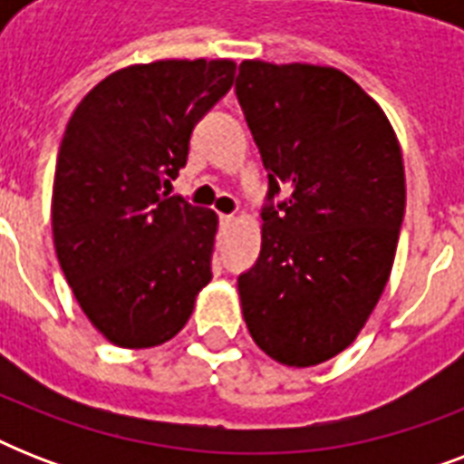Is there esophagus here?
Returning <instances> with one entry per match:
<instances>
[{
	"instance_id": "34e87169",
	"label": "esophagus",
	"mask_w": 464,
	"mask_h": 464,
	"mask_svg": "<svg viewBox=\"0 0 464 464\" xmlns=\"http://www.w3.org/2000/svg\"><path fill=\"white\" fill-rule=\"evenodd\" d=\"M218 221H221V226H231L233 221H236V217H233V214H221V217H218Z\"/></svg>"
}]
</instances>
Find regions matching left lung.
Here are the masks:
<instances>
[{
  "label": "left lung",
  "mask_w": 464,
  "mask_h": 464,
  "mask_svg": "<svg viewBox=\"0 0 464 464\" xmlns=\"http://www.w3.org/2000/svg\"><path fill=\"white\" fill-rule=\"evenodd\" d=\"M236 96L269 178L260 257L238 276L255 344L317 366L352 344L390 279L404 166L381 105L334 67L246 60ZM286 187L290 197L271 199Z\"/></svg>",
  "instance_id": "obj_1"
}]
</instances>
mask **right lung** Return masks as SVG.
<instances>
[{
	"mask_svg": "<svg viewBox=\"0 0 464 464\" xmlns=\"http://www.w3.org/2000/svg\"><path fill=\"white\" fill-rule=\"evenodd\" d=\"M233 76L231 60L132 64L105 76L69 118L54 168V250L74 298L112 344L173 339L211 282L217 214L163 188Z\"/></svg>",
	"mask_w": 464,
	"mask_h": 464,
	"instance_id": "1",
	"label": "right lung"
}]
</instances>
